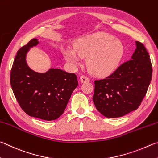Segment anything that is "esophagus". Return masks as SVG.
Masks as SVG:
<instances>
[{
    "instance_id": "34e87169",
    "label": "esophagus",
    "mask_w": 158,
    "mask_h": 158,
    "mask_svg": "<svg viewBox=\"0 0 158 158\" xmlns=\"http://www.w3.org/2000/svg\"><path fill=\"white\" fill-rule=\"evenodd\" d=\"M80 81H81V83L84 82H87V81H90V78L86 75H84V74H82V75L80 77Z\"/></svg>"
}]
</instances>
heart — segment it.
I'll return each mask as SVG.
<instances>
[{"mask_svg": "<svg viewBox=\"0 0 158 158\" xmlns=\"http://www.w3.org/2000/svg\"><path fill=\"white\" fill-rule=\"evenodd\" d=\"M65 59L74 65L81 64V57H89L88 66L97 75H106L118 66L124 53L122 43L113 36L98 32L85 37L75 45L74 50H64Z\"/></svg>", "mask_w": 158, "mask_h": 158, "instance_id": "heart-1", "label": "heart"}]
</instances>
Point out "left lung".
<instances>
[{"label":"left lung","mask_w":158,"mask_h":158,"mask_svg":"<svg viewBox=\"0 0 158 158\" xmlns=\"http://www.w3.org/2000/svg\"><path fill=\"white\" fill-rule=\"evenodd\" d=\"M152 65L141 42L131 59L123 63L105 79L94 81L93 100L97 110L108 118L125 115L138 108L152 78Z\"/></svg>","instance_id":"left-lung-1"}]
</instances>
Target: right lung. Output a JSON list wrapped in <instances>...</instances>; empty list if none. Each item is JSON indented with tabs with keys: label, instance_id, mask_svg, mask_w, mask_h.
I'll return each instance as SVG.
<instances>
[{
	"label": "right lung",
	"instance_id": "obj_1",
	"mask_svg": "<svg viewBox=\"0 0 158 158\" xmlns=\"http://www.w3.org/2000/svg\"><path fill=\"white\" fill-rule=\"evenodd\" d=\"M39 44L32 39L17 52L10 74V84L21 108L31 117L47 121L64 113L73 90L78 85L77 75L52 68L45 73L31 70L25 61L30 48Z\"/></svg>",
	"mask_w": 158,
	"mask_h": 158
}]
</instances>
